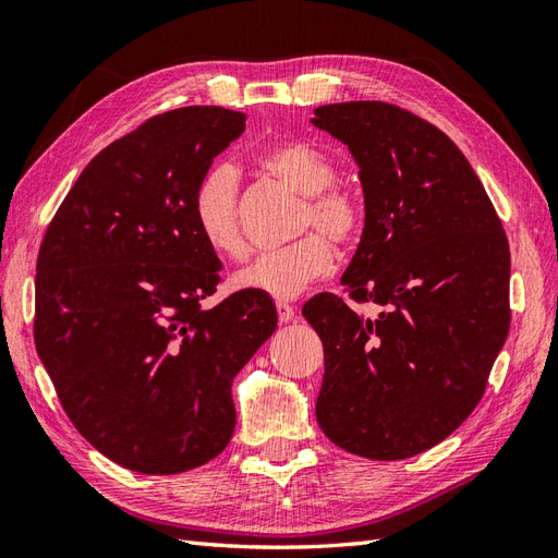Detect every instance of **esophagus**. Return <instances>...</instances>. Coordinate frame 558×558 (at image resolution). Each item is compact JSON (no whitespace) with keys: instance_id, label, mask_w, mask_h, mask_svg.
<instances>
[{"instance_id":"1","label":"esophagus","mask_w":558,"mask_h":558,"mask_svg":"<svg viewBox=\"0 0 558 558\" xmlns=\"http://www.w3.org/2000/svg\"><path fill=\"white\" fill-rule=\"evenodd\" d=\"M277 314L281 324H289V320H293L295 316V307L289 305V302H277Z\"/></svg>"}]
</instances>
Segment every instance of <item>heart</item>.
Instances as JSON below:
<instances>
[{
    "label": "heart",
    "instance_id": "heart-1",
    "mask_svg": "<svg viewBox=\"0 0 558 558\" xmlns=\"http://www.w3.org/2000/svg\"><path fill=\"white\" fill-rule=\"evenodd\" d=\"M263 170L305 193L298 230H320L337 246L359 240L365 223L363 202L344 185H337L332 160L307 142H283L265 148ZM193 218L202 240L221 256H240L244 238L240 226V181L232 167L214 165L199 177L193 193ZM326 236V238H327ZM325 238V239H326ZM318 232L298 242L265 251L234 275V289L275 300H293L332 269V248Z\"/></svg>",
    "mask_w": 558,
    "mask_h": 558
}]
</instances>
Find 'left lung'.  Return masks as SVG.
Here are the masks:
<instances>
[{"label": "left lung", "instance_id": "obj_1", "mask_svg": "<svg viewBox=\"0 0 558 558\" xmlns=\"http://www.w3.org/2000/svg\"><path fill=\"white\" fill-rule=\"evenodd\" d=\"M361 167L365 228L342 277L302 316L324 342L316 421L373 461L435 447L477 408L510 330V244L480 177L442 130L386 102L314 109Z\"/></svg>", "mask_w": 558, "mask_h": 558}]
</instances>
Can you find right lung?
<instances>
[{
    "label": "right lung",
    "mask_w": 558,
    "mask_h": 558,
    "mask_svg": "<svg viewBox=\"0 0 558 558\" xmlns=\"http://www.w3.org/2000/svg\"><path fill=\"white\" fill-rule=\"evenodd\" d=\"M246 116L185 107L148 118L81 172L37 258L35 344L76 430L144 475L211 461L234 430L230 386L277 328L272 298L216 307L221 260L193 193Z\"/></svg>",
    "instance_id": "right-lung-1"
}]
</instances>
